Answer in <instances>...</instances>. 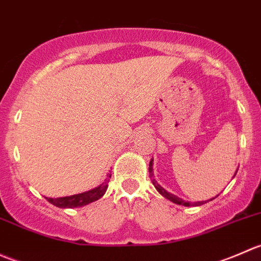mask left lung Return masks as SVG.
Here are the masks:
<instances>
[{"mask_svg": "<svg viewBox=\"0 0 261 261\" xmlns=\"http://www.w3.org/2000/svg\"><path fill=\"white\" fill-rule=\"evenodd\" d=\"M236 173H238V170H236ZM236 173H235V174H236ZM149 175H150V179H151V181H152V184H154V187H155V188H156V191L159 192V193L162 194L163 197H165V198H167V199H169V201H172L173 203L180 204V206L191 207V206H202V204H204V203H206V202H208V201H202V202H193V203H191V202L184 201V199L179 198V197L174 196V194H172V193H169V192L165 191V189L163 188V187L160 186V184L158 183V181L154 179V169H152V159L150 160V163H149ZM233 177H235V175H233ZM216 197H217V196H216ZM216 197H213V198L210 199V201H212V199H215Z\"/></svg>", "mask_w": 261, "mask_h": 261, "instance_id": "obj_1", "label": "left lung"}]
</instances>
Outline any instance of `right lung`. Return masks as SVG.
<instances>
[{
  "label": "right lung",
  "instance_id": "1",
  "mask_svg": "<svg viewBox=\"0 0 261 261\" xmlns=\"http://www.w3.org/2000/svg\"><path fill=\"white\" fill-rule=\"evenodd\" d=\"M110 178H111V174H107V178L105 179L103 183L99 184L96 188L83 192V193L73 194V196L68 197H59V198H48V197H46V199H48V202H50L51 204L59 207V208H75V207L87 206V204L99 199L105 193H106Z\"/></svg>",
  "mask_w": 261,
  "mask_h": 261
}]
</instances>
